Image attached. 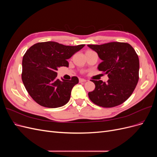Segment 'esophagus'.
<instances>
[{"label": "esophagus", "instance_id": "1", "mask_svg": "<svg viewBox=\"0 0 157 157\" xmlns=\"http://www.w3.org/2000/svg\"><path fill=\"white\" fill-rule=\"evenodd\" d=\"M86 81V80H85L84 78H79V82H85Z\"/></svg>", "mask_w": 157, "mask_h": 157}]
</instances>
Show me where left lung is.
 Returning <instances> with one entry per match:
<instances>
[{"mask_svg": "<svg viewBox=\"0 0 157 157\" xmlns=\"http://www.w3.org/2000/svg\"><path fill=\"white\" fill-rule=\"evenodd\" d=\"M88 46L96 52L102 60L98 65V70L109 77L107 83L102 80H92L96 88L88 93L90 99L103 107L121 105L129 98L138 82V56L126 42H112Z\"/></svg>", "mask_w": 157, "mask_h": 157, "instance_id": "8db88e82", "label": "left lung"}]
</instances>
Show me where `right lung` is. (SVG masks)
Masks as SVG:
<instances>
[{"instance_id":"1","label":"right lung","mask_w":157,"mask_h":157,"mask_svg":"<svg viewBox=\"0 0 157 157\" xmlns=\"http://www.w3.org/2000/svg\"><path fill=\"white\" fill-rule=\"evenodd\" d=\"M84 44L65 46L56 42H39L27 50L22 60L21 78L30 96L40 105L56 108L67 103L78 78L59 80L56 71L68 67L67 61Z\"/></svg>"}]
</instances>
